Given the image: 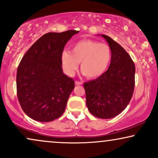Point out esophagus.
<instances>
[{"instance_id": "1", "label": "esophagus", "mask_w": 158, "mask_h": 158, "mask_svg": "<svg viewBox=\"0 0 158 158\" xmlns=\"http://www.w3.org/2000/svg\"><path fill=\"white\" fill-rule=\"evenodd\" d=\"M75 84L76 85H80L82 84V82H81V81H75Z\"/></svg>"}]
</instances>
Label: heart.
I'll return each mask as SVG.
<instances>
[{"label":"heart","instance_id":"heart-1","mask_svg":"<svg viewBox=\"0 0 158 158\" xmlns=\"http://www.w3.org/2000/svg\"><path fill=\"white\" fill-rule=\"evenodd\" d=\"M112 60V51L105 43L84 40L73 45L71 53L64 51L61 54V62L64 71L73 76L81 62L82 73L88 79L102 76L109 68Z\"/></svg>","mask_w":158,"mask_h":158}]
</instances>
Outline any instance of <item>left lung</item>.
<instances>
[{
	"mask_svg": "<svg viewBox=\"0 0 158 158\" xmlns=\"http://www.w3.org/2000/svg\"><path fill=\"white\" fill-rule=\"evenodd\" d=\"M101 36L111 48V62L103 75L85 82L84 87L90 113L108 119L120 114L130 103L135 87V67L123 47L108 36Z\"/></svg>",
	"mask_w": 158,
	"mask_h": 158,
	"instance_id": "1",
	"label": "left lung"
}]
</instances>
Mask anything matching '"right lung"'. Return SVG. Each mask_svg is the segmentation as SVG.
Listing matches in <instances>:
<instances>
[{"label":"right lung","mask_w":158,"mask_h":158,"mask_svg":"<svg viewBox=\"0 0 158 158\" xmlns=\"http://www.w3.org/2000/svg\"><path fill=\"white\" fill-rule=\"evenodd\" d=\"M79 31L49 32L31 45L17 71V94L24 113L34 120L49 122L65 110L74 81L63 73L61 54Z\"/></svg>","instance_id":"1"}]
</instances>
